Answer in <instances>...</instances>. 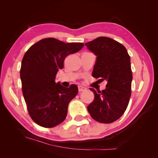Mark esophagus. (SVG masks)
Segmentation results:
<instances>
[{
    "instance_id": "esophagus-1",
    "label": "esophagus",
    "mask_w": 158,
    "mask_h": 158,
    "mask_svg": "<svg viewBox=\"0 0 158 158\" xmlns=\"http://www.w3.org/2000/svg\"><path fill=\"white\" fill-rule=\"evenodd\" d=\"M86 89H87L86 88H84V87H82V86H79V87H78V92H84V91H85Z\"/></svg>"
}]
</instances>
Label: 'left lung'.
I'll return each instance as SVG.
<instances>
[{"label": "left lung", "mask_w": 158, "mask_h": 158, "mask_svg": "<svg viewBox=\"0 0 158 158\" xmlns=\"http://www.w3.org/2000/svg\"><path fill=\"white\" fill-rule=\"evenodd\" d=\"M85 45L97 56L93 77L107 82L102 91L89 88L95 98L88 111L98 122L113 123L125 113L131 95L130 56L125 46L107 37H98Z\"/></svg>", "instance_id": "8db88e82"}]
</instances>
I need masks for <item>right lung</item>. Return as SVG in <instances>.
I'll use <instances>...</instances> for the list:
<instances>
[{"mask_svg":"<svg viewBox=\"0 0 158 158\" xmlns=\"http://www.w3.org/2000/svg\"><path fill=\"white\" fill-rule=\"evenodd\" d=\"M84 45L50 37L37 42L26 52L20 69L22 93L30 116L38 125L52 128L64 121L69 104L78 90L74 84L67 88L56 83L55 76L63 69L66 56Z\"/></svg>","mask_w":158,"mask_h":158,"instance_id":"obj_1","label":"right lung"}]
</instances>
